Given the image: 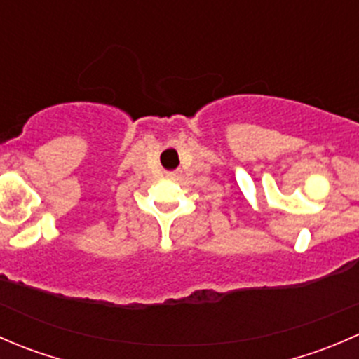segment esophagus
I'll list each match as a JSON object with an SVG mask.
<instances>
[{
    "label": "esophagus",
    "instance_id": "esophagus-1",
    "mask_svg": "<svg viewBox=\"0 0 359 359\" xmlns=\"http://www.w3.org/2000/svg\"><path fill=\"white\" fill-rule=\"evenodd\" d=\"M173 175V173H170V177H172Z\"/></svg>",
    "mask_w": 359,
    "mask_h": 359
}]
</instances>
